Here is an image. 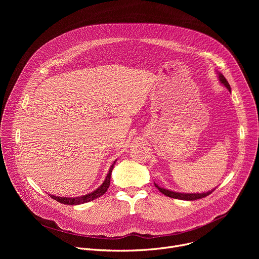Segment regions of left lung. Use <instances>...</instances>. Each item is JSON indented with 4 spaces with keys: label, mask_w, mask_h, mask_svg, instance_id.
Wrapping results in <instances>:
<instances>
[{
    "label": "left lung",
    "mask_w": 259,
    "mask_h": 259,
    "mask_svg": "<svg viewBox=\"0 0 259 259\" xmlns=\"http://www.w3.org/2000/svg\"><path fill=\"white\" fill-rule=\"evenodd\" d=\"M218 76H219V81H220V83H223L228 89H229V91L231 92V86H230V84H229V82L227 81V79L225 78V76H223L221 75V73H218ZM155 186H156V188L163 194V195H165V196H167V197H170V198H173V199H179V200H186V201H194V200H198V199H202V198H205V197H207V196H209L212 192H214V190H212V191H209V192H207V193H203V194H183V193H177V192H172V191H168V190H166V189H163V188H160V187H158L157 184L155 183Z\"/></svg>",
    "instance_id": "8db88e82"
}]
</instances>
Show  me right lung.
Returning <instances> with one entry per match:
<instances>
[{
	"label": "right lung",
	"instance_id": "1",
	"mask_svg": "<svg viewBox=\"0 0 259 259\" xmlns=\"http://www.w3.org/2000/svg\"><path fill=\"white\" fill-rule=\"evenodd\" d=\"M115 163H116V161L114 162V164L112 166H110L105 180L96 191H94L88 195H85L82 197H76V198H63V197H56V196H51V198L61 204H64V205H80V204H84V203H87V202H90V201H93V200L99 198L100 196L104 195V193L107 191V189L109 187L110 175H112V171H113Z\"/></svg>",
	"mask_w": 259,
	"mask_h": 259
}]
</instances>
